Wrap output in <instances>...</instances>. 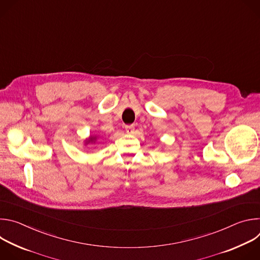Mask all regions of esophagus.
<instances>
[{
  "label": "esophagus",
  "instance_id": "34e87169",
  "mask_svg": "<svg viewBox=\"0 0 260 260\" xmlns=\"http://www.w3.org/2000/svg\"><path fill=\"white\" fill-rule=\"evenodd\" d=\"M134 129H135V126L134 125H126L125 126V132L126 134H133L134 133Z\"/></svg>",
  "mask_w": 260,
  "mask_h": 260
}]
</instances>
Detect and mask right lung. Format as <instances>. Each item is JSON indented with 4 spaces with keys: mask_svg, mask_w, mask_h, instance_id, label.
<instances>
[{
    "mask_svg": "<svg viewBox=\"0 0 260 260\" xmlns=\"http://www.w3.org/2000/svg\"><path fill=\"white\" fill-rule=\"evenodd\" d=\"M96 140H98V136H89V138L85 140L84 145L86 146V145H88L89 143H91V144H92V143H95Z\"/></svg>",
    "mask_w": 260,
    "mask_h": 260,
    "instance_id": "obj_1",
    "label": "right lung"
}]
</instances>
